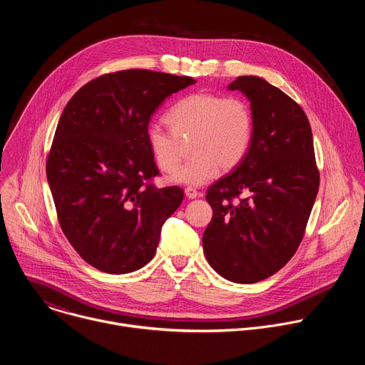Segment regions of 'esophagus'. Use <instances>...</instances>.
I'll list each match as a JSON object with an SVG mask.
<instances>
[{
  "mask_svg": "<svg viewBox=\"0 0 365 365\" xmlns=\"http://www.w3.org/2000/svg\"><path fill=\"white\" fill-rule=\"evenodd\" d=\"M185 195H186L187 199H195L196 196H199V192H197L195 187H190V186H189V187L185 189Z\"/></svg>",
  "mask_w": 365,
  "mask_h": 365,
  "instance_id": "obj_1",
  "label": "esophagus"
}]
</instances>
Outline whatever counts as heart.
I'll return each instance as SVG.
<instances>
[{
    "label": "heart",
    "instance_id": "obj_1",
    "mask_svg": "<svg viewBox=\"0 0 365 365\" xmlns=\"http://www.w3.org/2000/svg\"><path fill=\"white\" fill-rule=\"evenodd\" d=\"M170 130L153 123L145 138L159 169L174 172L181 160L179 140L191 138L192 158L172 175L176 183L199 186L214 179L220 169L228 172L241 165L254 138V115L241 96L195 92L180 98L168 111Z\"/></svg>",
    "mask_w": 365,
    "mask_h": 365
}]
</instances>
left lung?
<instances>
[{"label": "left lung", "instance_id": "left-lung-1", "mask_svg": "<svg viewBox=\"0 0 365 365\" xmlns=\"http://www.w3.org/2000/svg\"><path fill=\"white\" fill-rule=\"evenodd\" d=\"M251 101L254 138L245 159L206 190L212 220L202 244L207 263L235 283L264 280L300 245L319 189L309 120L296 101L258 76L228 86Z\"/></svg>", "mask_w": 365, "mask_h": 365}]
</instances>
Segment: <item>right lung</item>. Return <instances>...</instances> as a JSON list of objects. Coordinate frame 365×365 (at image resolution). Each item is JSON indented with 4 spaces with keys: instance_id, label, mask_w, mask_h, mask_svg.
Returning <instances> with one entry per match:
<instances>
[{
    "instance_id": "right-lung-1",
    "label": "right lung",
    "mask_w": 365,
    "mask_h": 365,
    "mask_svg": "<svg viewBox=\"0 0 365 365\" xmlns=\"http://www.w3.org/2000/svg\"><path fill=\"white\" fill-rule=\"evenodd\" d=\"M189 76L128 69L101 75L68 102L46 160L61 228L92 267L110 274L145 266L165 221L183 200L179 186L158 187L160 176L145 130Z\"/></svg>"
}]
</instances>
